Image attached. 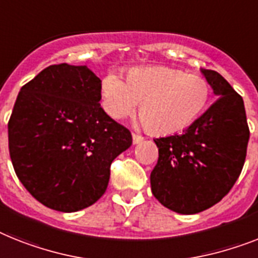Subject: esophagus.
<instances>
[{"label":"esophagus","mask_w":258,"mask_h":258,"mask_svg":"<svg viewBox=\"0 0 258 258\" xmlns=\"http://www.w3.org/2000/svg\"><path fill=\"white\" fill-rule=\"evenodd\" d=\"M132 138H133V144L137 145V144H141L144 141V137L142 136H138V134H132Z\"/></svg>","instance_id":"obj_1"}]
</instances>
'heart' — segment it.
Instances as JSON below:
<instances>
[{"mask_svg": "<svg viewBox=\"0 0 258 258\" xmlns=\"http://www.w3.org/2000/svg\"><path fill=\"white\" fill-rule=\"evenodd\" d=\"M210 99L208 80L165 66L132 68L125 82L116 74L101 82V104L106 114L122 120L141 101L137 124L153 134L186 129L203 113Z\"/></svg>", "mask_w": 258, "mask_h": 258, "instance_id": "1", "label": "heart"}]
</instances>
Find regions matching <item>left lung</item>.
I'll use <instances>...</instances> for the list:
<instances>
[{
  "mask_svg": "<svg viewBox=\"0 0 258 258\" xmlns=\"http://www.w3.org/2000/svg\"><path fill=\"white\" fill-rule=\"evenodd\" d=\"M218 100L182 134L155 138L152 192L166 208L192 215L220 202L245 162L249 127L242 97L220 74L201 68Z\"/></svg>",
  "mask_w": 258,
  "mask_h": 258,
  "instance_id": "1",
  "label": "left lung"
}]
</instances>
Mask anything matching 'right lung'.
<instances>
[{"label": "right lung", "instance_id": "1", "mask_svg": "<svg viewBox=\"0 0 258 258\" xmlns=\"http://www.w3.org/2000/svg\"><path fill=\"white\" fill-rule=\"evenodd\" d=\"M101 80L87 66L44 68L21 88L8 124L13 167L38 202L60 212L92 206L132 134L100 105Z\"/></svg>", "mask_w": 258, "mask_h": 258}]
</instances>
